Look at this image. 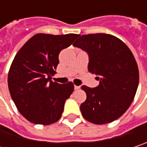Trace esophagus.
I'll return each mask as SVG.
<instances>
[{"mask_svg": "<svg viewBox=\"0 0 147 147\" xmlns=\"http://www.w3.org/2000/svg\"><path fill=\"white\" fill-rule=\"evenodd\" d=\"M74 89H80V86H77V85H74Z\"/></svg>", "mask_w": 147, "mask_h": 147, "instance_id": "obj_1", "label": "esophagus"}]
</instances>
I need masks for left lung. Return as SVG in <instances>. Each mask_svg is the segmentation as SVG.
Segmentation results:
<instances>
[{
    "label": "left lung",
    "mask_w": 147,
    "mask_h": 147,
    "mask_svg": "<svg viewBox=\"0 0 147 147\" xmlns=\"http://www.w3.org/2000/svg\"><path fill=\"white\" fill-rule=\"evenodd\" d=\"M73 45L87 52L88 69L100 80L96 88L82 86L87 95L80 105L82 115L96 125L117 120L130 107L139 84L138 66L130 48L105 33L79 35Z\"/></svg>",
    "instance_id": "left-lung-1"
}]
</instances>
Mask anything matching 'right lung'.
I'll use <instances>...</instances> for the list:
<instances>
[{
    "label": "right lung",
    "mask_w": 147,
    "mask_h": 147,
    "mask_svg": "<svg viewBox=\"0 0 147 147\" xmlns=\"http://www.w3.org/2000/svg\"><path fill=\"white\" fill-rule=\"evenodd\" d=\"M78 37L38 33L17 52L8 73V88L17 110L27 121L47 125L60 119L74 85L53 82L52 76L59 53Z\"/></svg>",
    "instance_id": "1"
}]
</instances>
